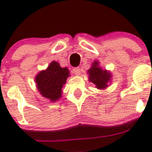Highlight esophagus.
I'll return each mask as SVG.
<instances>
[{
  "mask_svg": "<svg viewBox=\"0 0 152 152\" xmlns=\"http://www.w3.org/2000/svg\"><path fill=\"white\" fill-rule=\"evenodd\" d=\"M73 73L76 75H79L80 74V69L79 67H76V68H73Z\"/></svg>",
  "mask_w": 152,
  "mask_h": 152,
  "instance_id": "esophagus-1",
  "label": "esophagus"
}]
</instances>
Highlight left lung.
Returning <instances> with one entry per match:
<instances>
[{
    "label": "left lung",
    "mask_w": 152,
    "mask_h": 152,
    "mask_svg": "<svg viewBox=\"0 0 152 152\" xmlns=\"http://www.w3.org/2000/svg\"><path fill=\"white\" fill-rule=\"evenodd\" d=\"M89 75V80L96 85L98 89H105L108 87V83L110 82L111 75L110 72L107 70H103L99 66V62L94 61L92 63L91 68L88 71Z\"/></svg>",
    "instance_id": "left-lung-1"
}]
</instances>
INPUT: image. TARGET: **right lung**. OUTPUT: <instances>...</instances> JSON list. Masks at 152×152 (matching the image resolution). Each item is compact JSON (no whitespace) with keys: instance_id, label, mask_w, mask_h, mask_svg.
<instances>
[{"instance_id":"right-lung-1","label":"right lung","mask_w":152,"mask_h":152,"mask_svg":"<svg viewBox=\"0 0 152 152\" xmlns=\"http://www.w3.org/2000/svg\"><path fill=\"white\" fill-rule=\"evenodd\" d=\"M69 76L68 68H61L59 63L53 61L46 69L36 75L35 80L40 94L50 101L56 102L61 98V89Z\"/></svg>"}]
</instances>
